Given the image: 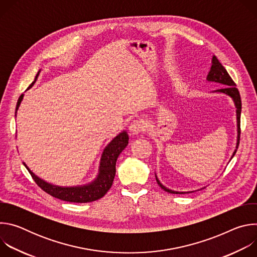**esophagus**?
I'll list each match as a JSON object with an SVG mask.
<instances>
[{
    "label": "esophagus",
    "mask_w": 257,
    "mask_h": 257,
    "mask_svg": "<svg viewBox=\"0 0 257 257\" xmlns=\"http://www.w3.org/2000/svg\"><path fill=\"white\" fill-rule=\"evenodd\" d=\"M146 129V124L143 120H133L129 126L130 133L133 135H137L142 133Z\"/></svg>",
    "instance_id": "34e87169"
}]
</instances>
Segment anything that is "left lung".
<instances>
[{
    "label": "left lung",
    "instance_id": "obj_1",
    "mask_svg": "<svg viewBox=\"0 0 257 257\" xmlns=\"http://www.w3.org/2000/svg\"><path fill=\"white\" fill-rule=\"evenodd\" d=\"M206 80L207 81H211V82H215V83H219L222 84L224 87L219 88V89H216L214 90L213 92H219V93H224V94H227L229 95L234 103H235V106H236V115H237V131H238V136H237V145H236V150L235 152L233 153V156L232 158L235 156L236 152H237V149H238V145H239V141H240V117H241V107H242V102H241V97H240V93H239V90L237 89L236 87V84L235 82L233 81V79L231 78V76L229 75V73L227 72V70L225 69V67L219 63V61L217 60V58L215 56L212 57V60H211V67H210V70L208 72V75L206 77ZM231 158V160H232ZM156 179H157V182L158 184L160 185V187L162 189H164L165 191L169 192V193H174V194H184V193H191L192 191H188V192H179V191H174V190H171L167 187H165L162 183L160 182V180L158 179L157 175H156Z\"/></svg>",
    "mask_w": 257,
    "mask_h": 257
}]
</instances>
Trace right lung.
<instances>
[{
	"mask_svg": "<svg viewBox=\"0 0 257 257\" xmlns=\"http://www.w3.org/2000/svg\"><path fill=\"white\" fill-rule=\"evenodd\" d=\"M39 74H40V71L38 73V75L35 76L34 81L30 84L28 88H30L34 84V82L39 77ZM22 98H23V94H21L18 98L17 105H16V112L22 101ZM128 140H129V136L127 132L123 131L105 146L100 158L97 177L94 179V181L89 183V184L83 185V186L61 187V186L50 184V183L44 181L43 179L34 175L28 169V167L24 163L23 164L28 170V172L30 173L32 179L35 181L36 184H38L45 192L52 195L53 197L64 200V201H68V202H77V203L91 202L101 198L108 191V189L112 187L113 181L116 175L117 159L127 146Z\"/></svg>",
	"mask_w": 257,
	"mask_h": 257,
	"instance_id": "add662e5",
	"label": "right lung"
}]
</instances>
